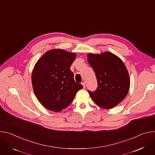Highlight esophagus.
<instances>
[{"mask_svg": "<svg viewBox=\"0 0 155 155\" xmlns=\"http://www.w3.org/2000/svg\"><path fill=\"white\" fill-rule=\"evenodd\" d=\"M81 84H82V85L83 86V87L84 88L85 86H85V83H84V82H83V83H81Z\"/></svg>", "mask_w": 155, "mask_h": 155, "instance_id": "34e87169", "label": "esophagus"}]
</instances>
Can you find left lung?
Here are the masks:
<instances>
[{
    "label": "left lung",
    "mask_w": 155,
    "mask_h": 155,
    "mask_svg": "<svg viewBox=\"0 0 155 155\" xmlns=\"http://www.w3.org/2000/svg\"><path fill=\"white\" fill-rule=\"evenodd\" d=\"M87 56L98 85L95 91L88 93L98 106L112 108L124 100L129 90L130 79L126 66L119 57L110 52Z\"/></svg>",
    "instance_id": "8db88e82"
}]
</instances>
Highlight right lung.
I'll return each instance as SVG.
<instances>
[{
	"label": "right lung",
	"instance_id": "obj_1",
	"mask_svg": "<svg viewBox=\"0 0 155 155\" xmlns=\"http://www.w3.org/2000/svg\"><path fill=\"white\" fill-rule=\"evenodd\" d=\"M76 54L61 49L48 51L36 62L32 74L34 93L41 104L58 112L73 101L82 84L75 81L71 64Z\"/></svg>",
	"mask_w": 155,
	"mask_h": 155
}]
</instances>
